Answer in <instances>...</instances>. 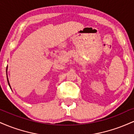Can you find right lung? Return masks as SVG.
Listing matches in <instances>:
<instances>
[{
	"mask_svg": "<svg viewBox=\"0 0 134 134\" xmlns=\"http://www.w3.org/2000/svg\"><path fill=\"white\" fill-rule=\"evenodd\" d=\"M7 82H8V84H9V86H10V84H9V80H8V78H7Z\"/></svg>",
	"mask_w": 134,
	"mask_h": 134,
	"instance_id": "1",
	"label": "right lung"
}]
</instances>
